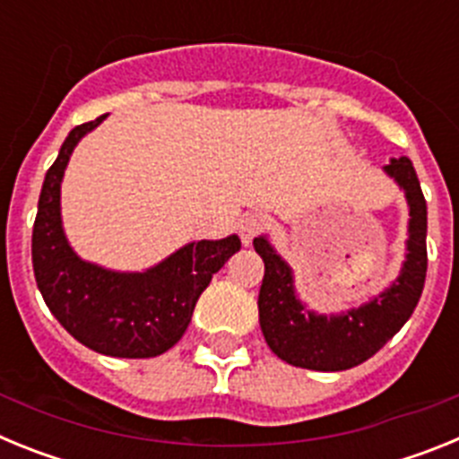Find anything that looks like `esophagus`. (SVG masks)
Listing matches in <instances>:
<instances>
[{"mask_svg": "<svg viewBox=\"0 0 459 459\" xmlns=\"http://www.w3.org/2000/svg\"><path fill=\"white\" fill-rule=\"evenodd\" d=\"M264 227L266 216H262V213H246V216L241 218V222H238V232H241L243 241L250 243Z\"/></svg>", "mask_w": 459, "mask_h": 459, "instance_id": "1", "label": "esophagus"}]
</instances>
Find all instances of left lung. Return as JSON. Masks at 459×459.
<instances>
[{
    "instance_id": "obj_1",
    "label": "left lung",
    "mask_w": 459,
    "mask_h": 459,
    "mask_svg": "<svg viewBox=\"0 0 459 459\" xmlns=\"http://www.w3.org/2000/svg\"><path fill=\"white\" fill-rule=\"evenodd\" d=\"M386 172L407 193L411 216L407 262L400 278L366 306L333 317L315 315L296 299L290 266L275 255L269 241L264 237L253 241L264 259V280L257 299L259 326L271 351L290 366L317 372L350 370L375 356L411 317L428 273V206L409 158L391 160Z\"/></svg>"
}]
</instances>
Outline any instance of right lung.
I'll list each match as a JSON object with an SVG mask.
<instances>
[{"instance_id": "right-lung-1", "label": "right lung", "mask_w": 459, "mask_h": 459, "mask_svg": "<svg viewBox=\"0 0 459 459\" xmlns=\"http://www.w3.org/2000/svg\"><path fill=\"white\" fill-rule=\"evenodd\" d=\"M103 119L75 126L48 169L31 234V264L43 301L78 342L117 359H152L179 342L200 294L241 241L188 243L144 273H115L82 262L64 237L59 186L75 144Z\"/></svg>"}]
</instances>
